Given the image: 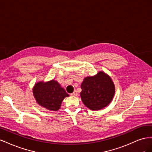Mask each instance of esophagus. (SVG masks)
<instances>
[{"mask_svg": "<svg viewBox=\"0 0 152 152\" xmlns=\"http://www.w3.org/2000/svg\"><path fill=\"white\" fill-rule=\"evenodd\" d=\"M77 94H77V91H74V92H73V93L71 95L73 96H76Z\"/></svg>", "mask_w": 152, "mask_h": 152, "instance_id": "34e87169", "label": "esophagus"}]
</instances>
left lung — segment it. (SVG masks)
Listing matches in <instances>:
<instances>
[{"label":"left lung","instance_id":"8db88e82","mask_svg":"<svg viewBox=\"0 0 152 152\" xmlns=\"http://www.w3.org/2000/svg\"><path fill=\"white\" fill-rule=\"evenodd\" d=\"M81 89L80 95L82 102L86 107L95 111L107 107L115 93L112 78L103 71L84 78Z\"/></svg>","mask_w":152,"mask_h":152}]
</instances>
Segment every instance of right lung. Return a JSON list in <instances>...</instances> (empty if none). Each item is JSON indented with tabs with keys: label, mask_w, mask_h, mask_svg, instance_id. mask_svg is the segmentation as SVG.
Wrapping results in <instances>:
<instances>
[{
	"label": "right lung",
	"mask_w": 152,
	"mask_h": 152,
	"mask_svg": "<svg viewBox=\"0 0 152 152\" xmlns=\"http://www.w3.org/2000/svg\"><path fill=\"white\" fill-rule=\"evenodd\" d=\"M33 94L38 104L50 111L58 110L63 99L69 96L58 81L54 79L37 82L33 87Z\"/></svg>",
	"instance_id": "1"
}]
</instances>
